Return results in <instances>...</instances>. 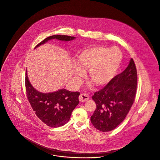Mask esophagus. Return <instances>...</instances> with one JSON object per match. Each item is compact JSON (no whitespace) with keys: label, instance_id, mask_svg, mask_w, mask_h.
I'll list each match as a JSON object with an SVG mask.
<instances>
[{"label":"esophagus","instance_id":"esophagus-1","mask_svg":"<svg viewBox=\"0 0 160 160\" xmlns=\"http://www.w3.org/2000/svg\"><path fill=\"white\" fill-rule=\"evenodd\" d=\"M89 99V96L85 94H82L79 96V100L81 102H85Z\"/></svg>","mask_w":160,"mask_h":160}]
</instances>
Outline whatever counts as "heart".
Returning <instances> with one entry per match:
<instances>
[{"instance_id":"b5f03b06","label":"heart","mask_w":160,"mask_h":160,"mask_svg":"<svg viewBox=\"0 0 160 160\" xmlns=\"http://www.w3.org/2000/svg\"><path fill=\"white\" fill-rule=\"evenodd\" d=\"M122 60L121 52L116 48L98 46L83 50L78 57V66H74L77 80L88 70L89 78L98 86L108 84L116 73Z\"/></svg>"}]
</instances>
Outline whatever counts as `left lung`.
Segmentation results:
<instances>
[{
	"label": "left lung",
	"instance_id": "8db88e82",
	"mask_svg": "<svg viewBox=\"0 0 160 160\" xmlns=\"http://www.w3.org/2000/svg\"><path fill=\"white\" fill-rule=\"evenodd\" d=\"M137 88V71L132 58L121 74L114 77L92 97L96 109L91 116V123L98 130L110 132L121 123L130 110Z\"/></svg>",
	"mask_w": 160,
	"mask_h": 160
}]
</instances>
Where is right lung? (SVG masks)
Here are the masks:
<instances>
[{"mask_svg": "<svg viewBox=\"0 0 160 160\" xmlns=\"http://www.w3.org/2000/svg\"><path fill=\"white\" fill-rule=\"evenodd\" d=\"M75 37L67 35H53L44 39L35 48L46 43L49 40L72 41ZM25 89L28 100L37 117L50 127H59L67 123L72 112L79 103V92H71L65 89L57 91L43 93L35 89L30 83L27 71L25 73Z\"/></svg>", "mask_w": 160, "mask_h": 160, "instance_id": "1", "label": "right lung"}]
</instances>
